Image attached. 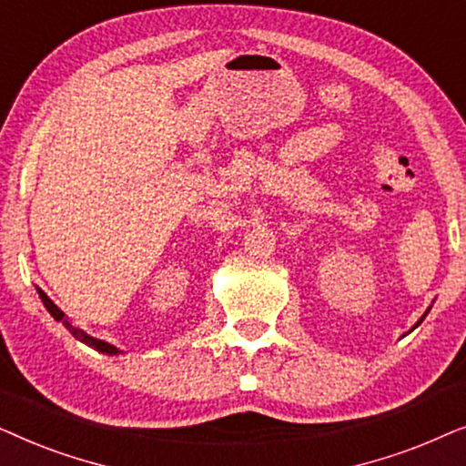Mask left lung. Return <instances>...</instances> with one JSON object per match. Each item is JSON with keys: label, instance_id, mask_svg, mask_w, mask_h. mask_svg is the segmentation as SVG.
Returning a JSON list of instances; mask_svg holds the SVG:
<instances>
[{"label": "left lung", "instance_id": "1", "mask_svg": "<svg viewBox=\"0 0 466 466\" xmlns=\"http://www.w3.org/2000/svg\"><path fill=\"white\" fill-rule=\"evenodd\" d=\"M426 314H429V309H426V311H424V316H422V318H420V320H418L416 324H413V329H416V327H420V322H422V320H424V318H426Z\"/></svg>", "mask_w": 466, "mask_h": 466}]
</instances>
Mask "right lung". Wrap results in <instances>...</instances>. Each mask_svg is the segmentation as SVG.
<instances>
[{
	"mask_svg": "<svg viewBox=\"0 0 466 466\" xmlns=\"http://www.w3.org/2000/svg\"><path fill=\"white\" fill-rule=\"evenodd\" d=\"M35 290H37V295H40V299H42V303H44V308L48 309V314L55 318L56 322H63V327H66L69 333H72L76 339L78 341H82V343H86L88 348H93V350H97V352H101V354H110V356H118V354H123V350H118L116 346H112V343H107V341H104V339H97V337H91V335H86L85 330L82 329H78V327H74L72 324V320H69V318L63 314V311L56 308V305L50 301L48 299V295L46 292H44L42 289H37L35 286Z\"/></svg>",
	"mask_w": 466,
	"mask_h": 466,
	"instance_id": "right-lung-1",
	"label": "right lung"
}]
</instances>
